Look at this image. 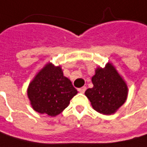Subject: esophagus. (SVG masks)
<instances>
[{"instance_id":"34e87169","label":"esophagus","mask_w":147,"mask_h":147,"mask_svg":"<svg viewBox=\"0 0 147 147\" xmlns=\"http://www.w3.org/2000/svg\"><path fill=\"white\" fill-rule=\"evenodd\" d=\"M85 90H86V87H85V86H83L82 88H80V89H78L79 92H80V93H81V94L84 93V92H85Z\"/></svg>"}]
</instances>
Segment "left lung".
Returning <instances> with one entry per match:
<instances>
[{
    "instance_id": "left-lung-1",
    "label": "left lung",
    "mask_w": 147,
    "mask_h": 147,
    "mask_svg": "<svg viewBox=\"0 0 147 147\" xmlns=\"http://www.w3.org/2000/svg\"><path fill=\"white\" fill-rule=\"evenodd\" d=\"M94 87L85 91L93 108L103 115L115 114L125 102L129 89L123 77L111 63L98 67L92 76Z\"/></svg>"
}]
</instances>
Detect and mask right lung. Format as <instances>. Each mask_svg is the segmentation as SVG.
I'll use <instances>...</instances> for the list:
<instances>
[{
  "label": "right lung",
  "instance_id": "1",
  "mask_svg": "<svg viewBox=\"0 0 147 147\" xmlns=\"http://www.w3.org/2000/svg\"><path fill=\"white\" fill-rule=\"evenodd\" d=\"M77 94L71 81L64 76L60 66L45 64L30 82L28 97L34 111L56 116L63 111L71 99Z\"/></svg>",
  "mask_w": 147,
  "mask_h": 147
}]
</instances>
